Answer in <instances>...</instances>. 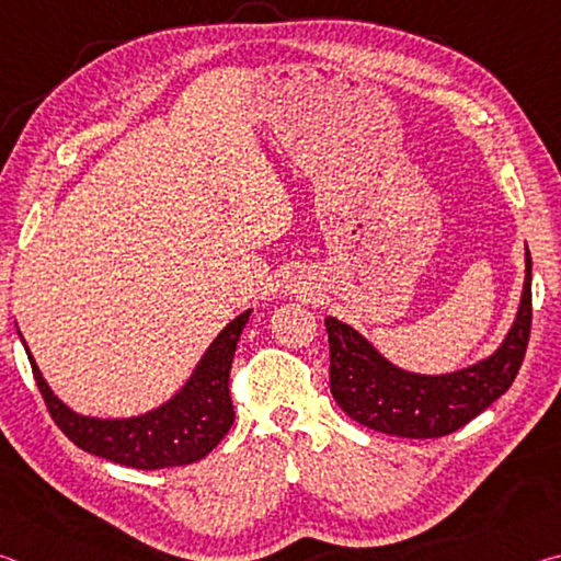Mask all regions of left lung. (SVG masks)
<instances>
[{
	"instance_id": "1",
	"label": "left lung",
	"mask_w": 561,
	"mask_h": 561,
	"mask_svg": "<svg viewBox=\"0 0 561 561\" xmlns=\"http://www.w3.org/2000/svg\"><path fill=\"white\" fill-rule=\"evenodd\" d=\"M331 393L366 428L398 438H443L507 391L515 381L531 329V257L519 311L507 339L490 358L448 376H417L388 364L368 341L339 319L327 317Z\"/></svg>"
}]
</instances>
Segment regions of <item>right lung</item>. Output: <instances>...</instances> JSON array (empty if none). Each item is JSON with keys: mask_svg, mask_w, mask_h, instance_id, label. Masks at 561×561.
I'll list each match as a JSON object with an SVG mask.
<instances>
[{"mask_svg": "<svg viewBox=\"0 0 561 561\" xmlns=\"http://www.w3.org/2000/svg\"><path fill=\"white\" fill-rule=\"evenodd\" d=\"M250 311L230 321L190 376L183 391L165 405L126 421H99L66 408L39 374L30 351L34 381L61 433L81 450L136 470L178 468L203 460L234 423L230 398V368ZM26 348V344H24Z\"/></svg>", "mask_w": 561, "mask_h": 561, "instance_id": "right-lung-1", "label": "right lung"}]
</instances>
